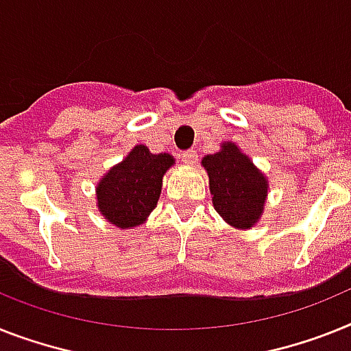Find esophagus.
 I'll use <instances>...</instances> for the list:
<instances>
[{
    "mask_svg": "<svg viewBox=\"0 0 351 351\" xmlns=\"http://www.w3.org/2000/svg\"><path fill=\"white\" fill-rule=\"evenodd\" d=\"M182 160L187 166H196V162H198V153L194 152V149H189V152L182 153Z\"/></svg>",
    "mask_w": 351,
    "mask_h": 351,
    "instance_id": "esophagus-1",
    "label": "esophagus"
}]
</instances>
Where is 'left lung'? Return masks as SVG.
Here are the masks:
<instances>
[{"label": "left lung", "instance_id": "left-lung-1", "mask_svg": "<svg viewBox=\"0 0 351 351\" xmlns=\"http://www.w3.org/2000/svg\"><path fill=\"white\" fill-rule=\"evenodd\" d=\"M208 173L212 203L234 228H252L262 216L267 196V178L235 143H223L214 155L203 157Z\"/></svg>", "mask_w": 351, "mask_h": 351}]
</instances>
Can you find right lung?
Instances as JSON below:
<instances>
[{
	"mask_svg": "<svg viewBox=\"0 0 351 351\" xmlns=\"http://www.w3.org/2000/svg\"><path fill=\"white\" fill-rule=\"evenodd\" d=\"M173 164L169 153L155 155L148 146L137 144L98 182L96 198L101 216L123 230L143 225L157 207L162 176Z\"/></svg>",
	"mask_w": 351,
	"mask_h": 351,
	"instance_id": "right-lung-1",
	"label": "right lung"
}]
</instances>
